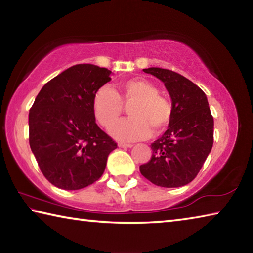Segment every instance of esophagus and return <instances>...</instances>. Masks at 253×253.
Listing matches in <instances>:
<instances>
[{
	"label": "esophagus",
	"instance_id": "esophagus-1",
	"mask_svg": "<svg viewBox=\"0 0 253 253\" xmlns=\"http://www.w3.org/2000/svg\"><path fill=\"white\" fill-rule=\"evenodd\" d=\"M118 146H119V147H122V148H130V147H132V144L119 143V144H118Z\"/></svg>",
	"mask_w": 253,
	"mask_h": 253
}]
</instances>
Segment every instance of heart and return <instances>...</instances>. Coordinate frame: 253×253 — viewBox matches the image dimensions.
Instances as JSON below:
<instances>
[{"label": "heart", "mask_w": 253, "mask_h": 253, "mask_svg": "<svg viewBox=\"0 0 253 253\" xmlns=\"http://www.w3.org/2000/svg\"><path fill=\"white\" fill-rule=\"evenodd\" d=\"M129 107L130 118L111 127V135L122 142H135L151 135L161 134L172 121V106L158 95L157 88L146 79L132 78L123 81L119 91L102 85L93 95L92 110L97 122L109 128L122 116L123 105Z\"/></svg>", "instance_id": "b5f03b06"}]
</instances>
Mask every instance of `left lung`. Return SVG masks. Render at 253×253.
<instances>
[{
  "mask_svg": "<svg viewBox=\"0 0 253 253\" xmlns=\"http://www.w3.org/2000/svg\"><path fill=\"white\" fill-rule=\"evenodd\" d=\"M143 71L164 83L172 98L173 115L168 130L151 145V160L139 170L157 186H184L196 177L213 146L214 122L207 96L175 71L162 68Z\"/></svg>",
  "mask_w": 253,
  "mask_h": 253,
  "instance_id": "1",
  "label": "left lung"
}]
</instances>
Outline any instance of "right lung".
<instances>
[{"label": "right lung", "mask_w": 253, "mask_h": 253, "mask_svg": "<svg viewBox=\"0 0 253 253\" xmlns=\"http://www.w3.org/2000/svg\"><path fill=\"white\" fill-rule=\"evenodd\" d=\"M111 71L76 65L46 83L29 113V143L42 174L62 190H80L104 173L117 143L96 124L92 99Z\"/></svg>", "instance_id": "right-lung-1"}]
</instances>
